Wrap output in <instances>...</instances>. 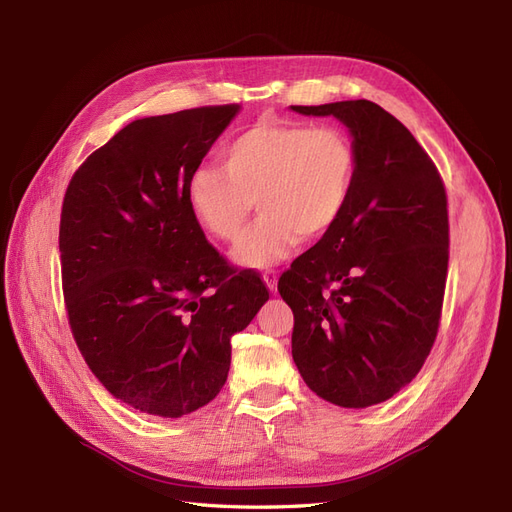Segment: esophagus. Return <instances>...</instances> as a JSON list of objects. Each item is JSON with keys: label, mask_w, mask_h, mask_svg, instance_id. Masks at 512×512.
<instances>
[{"label": "esophagus", "mask_w": 512, "mask_h": 512, "mask_svg": "<svg viewBox=\"0 0 512 512\" xmlns=\"http://www.w3.org/2000/svg\"><path fill=\"white\" fill-rule=\"evenodd\" d=\"M262 280L267 282V286H269L271 292H277V273H275L273 269H267L265 273H262Z\"/></svg>", "instance_id": "34e87169"}]
</instances>
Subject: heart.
Segmentation results:
<instances>
[{
  "instance_id": "heart-1",
  "label": "heart",
  "mask_w": 512,
  "mask_h": 512,
  "mask_svg": "<svg viewBox=\"0 0 512 512\" xmlns=\"http://www.w3.org/2000/svg\"><path fill=\"white\" fill-rule=\"evenodd\" d=\"M352 138L335 126L258 121L222 151V166H198L188 179V205L213 239L237 241L254 205L262 218L235 258L267 267L301 241H318L337 226L356 179Z\"/></svg>"
}]
</instances>
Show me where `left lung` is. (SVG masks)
Instances as JSON below:
<instances>
[{
  "instance_id": "obj_1",
  "label": "left lung",
  "mask_w": 512,
  "mask_h": 512,
  "mask_svg": "<svg viewBox=\"0 0 512 512\" xmlns=\"http://www.w3.org/2000/svg\"><path fill=\"white\" fill-rule=\"evenodd\" d=\"M352 132L356 179L337 226L282 273L292 359L342 408L404 389L436 342L448 275L446 188L410 130L369 100L290 106Z\"/></svg>"
}]
</instances>
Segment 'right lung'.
<instances>
[{
	"instance_id": "obj_1",
	"label": "right lung",
	"mask_w": 512,
	"mask_h": 512,
	"mask_svg": "<svg viewBox=\"0 0 512 512\" xmlns=\"http://www.w3.org/2000/svg\"><path fill=\"white\" fill-rule=\"evenodd\" d=\"M239 104L128 123L72 175L61 205V286L85 363L123 404L164 418L220 393L230 339L269 299L207 241L188 179Z\"/></svg>"
}]
</instances>
